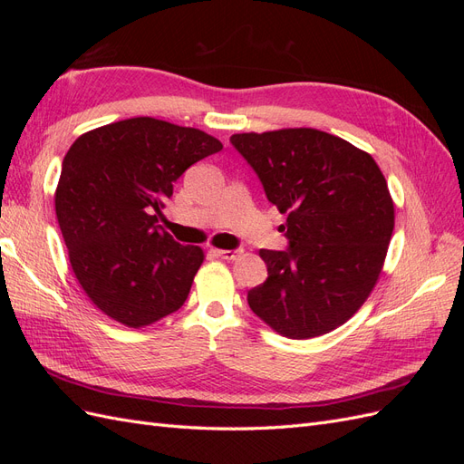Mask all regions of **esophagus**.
<instances>
[{"mask_svg": "<svg viewBox=\"0 0 464 464\" xmlns=\"http://www.w3.org/2000/svg\"><path fill=\"white\" fill-rule=\"evenodd\" d=\"M215 254H217L218 257H222V259L232 261V259H236L237 256H242V249H215Z\"/></svg>", "mask_w": 464, "mask_h": 464, "instance_id": "1", "label": "esophagus"}]
</instances>
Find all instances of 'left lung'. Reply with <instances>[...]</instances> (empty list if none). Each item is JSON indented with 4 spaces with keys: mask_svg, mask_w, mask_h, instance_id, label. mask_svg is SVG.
<instances>
[{
    "mask_svg": "<svg viewBox=\"0 0 464 464\" xmlns=\"http://www.w3.org/2000/svg\"><path fill=\"white\" fill-rule=\"evenodd\" d=\"M266 199L286 213L285 251L261 249L266 280L247 292L257 317L288 339H312L353 317L387 256L395 207L368 152L312 128L237 133Z\"/></svg>",
    "mask_w": 464,
    "mask_h": 464,
    "instance_id": "1",
    "label": "left lung"
}]
</instances>
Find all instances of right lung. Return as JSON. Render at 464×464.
<instances>
[{
  "label": "right lung",
  "instance_id": "right-lung-1",
  "mask_svg": "<svg viewBox=\"0 0 464 464\" xmlns=\"http://www.w3.org/2000/svg\"><path fill=\"white\" fill-rule=\"evenodd\" d=\"M220 149L205 131L131 118L67 150L55 215L79 285L108 317L137 329L184 305L205 256L178 244L159 217L174 181Z\"/></svg>",
  "mask_w": 464,
  "mask_h": 464
}]
</instances>
